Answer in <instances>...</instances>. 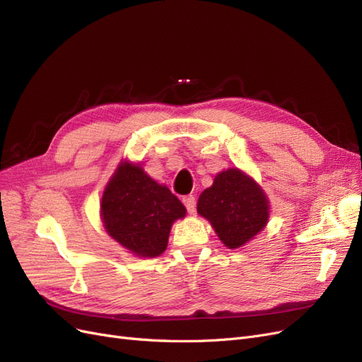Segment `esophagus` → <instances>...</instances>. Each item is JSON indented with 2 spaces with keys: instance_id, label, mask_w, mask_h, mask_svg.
Segmentation results:
<instances>
[{
  "instance_id": "obj_1",
  "label": "esophagus",
  "mask_w": 362,
  "mask_h": 362,
  "mask_svg": "<svg viewBox=\"0 0 362 362\" xmlns=\"http://www.w3.org/2000/svg\"><path fill=\"white\" fill-rule=\"evenodd\" d=\"M182 202H184L185 208H187V211H189L190 214H194V210H196V199H194V196H193V194L184 196Z\"/></svg>"
}]
</instances>
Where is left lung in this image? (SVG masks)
<instances>
[{"label":"left lung","instance_id":"8db88e82","mask_svg":"<svg viewBox=\"0 0 362 362\" xmlns=\"http://www.w3.org/2000/svg\"><path fill=\"white\" fill-rule=\"evenodd\" d=\"M198 214L213 226L228 249L249 243L267 226L270 204L261 185L238 168L218 172L198 199Z\"/></svg>","mask_w":362,"mask_h":362}]
</instances>
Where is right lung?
Listing matches in <instances>:
<instances>
[{"mask_svg": "<svg viewBox=\"0 0 362 362\" xmlns=\"http://www.w3.org/2000/svg\"><path fill=\"white\" fill-rule=\"evenodd\" d=\"M100 208L105 233L139 258L161 255L173 222L187 213L166 185L151 178L140 163L129 160L117 164Z\"/></svg>", "mask_w": 362, "mask_h": 362, "instance_id": "1", "label": "right lung"}]
</instances>
